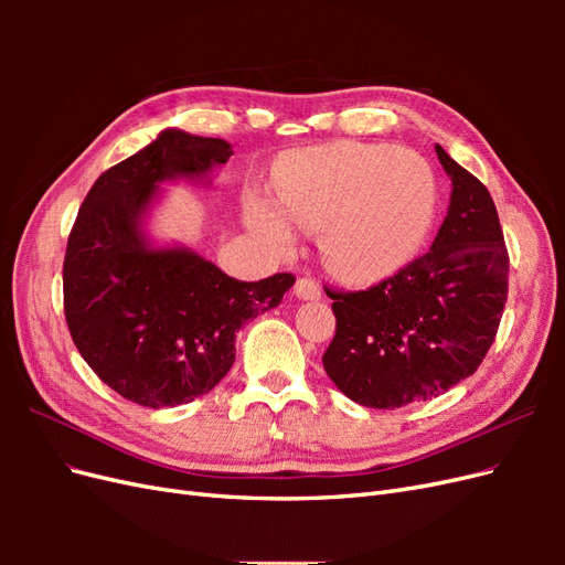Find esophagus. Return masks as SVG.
<instances>
[{"mask_svg":"<svg viewBox=\"0 0 565 565\" xmlns=\"http://www.w3.org/2000/svg\"><path fill=\"white\" fill-rule=\"evenodd\" d=\"M295 295H297L299 299L313 301V299H320V297H322V289H320V285H318L313 278H299L297 285H295Z\"/></svg>","mask_w":565,"mask_h":565,"instance_id":"1","label":"esophagus"}]
</instances>
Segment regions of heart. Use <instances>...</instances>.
<instances>
[{
	"mask_svg": "<svg viewBox=\"0 0 565 565\" xmlns=\"http://www.w3.org/2000/svg\"><path fill=\"white\" fill-rule=\"evenodd\" d=\"M280 210L254 195L249 226L270 249H295V226L320 233L324 262L339 276H388L429 235L438 185L431 164L413 150L386 143L337 141L289 158L278 172Z\"/></svg>",
	"mask_w": 565,
	"mask_h": 565,
	"instance_id": "obj_1",
	"label": "heart"
}]
</instances>
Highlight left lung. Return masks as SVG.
Instances as JSON below:
<instances>
[{"instance_id": "1", "label": "left lung", "mask_w": 565, "mask_h": 565, "mask_svg": "<svg viewBox=\"0 0 565 565\" xmlns=\"http://www.w3.org/2000/svg\"><path fill=\"white\" fill-rule=\"evenodd\" d=\"M448 216L431 249L358 292L324 287L337 332L328 377L365 407L431 401L483 363L507 303L509 254L488 188L446 150Z\"/></svg>"}]
</instances>
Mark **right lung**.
<instances>
[{
  "label": "right lung",
  "mask_w": 565,
  "mask_h": 565,
  "mask_svg": "<svg viewBox=\"0 0 565 565\" xmlns=\"http://www.w3.org/2000/svg\"><path fill=\"white\" fill-rule=\"evenodd\" d=\"M231 156L226 141L164 129L96 179L67 237V330L98 380L136 405L177 407L212 391L235 361V332L295 285L292 273L235 280L191 249L146 241L160 183L202 179Z\"/></svg>",
  "instance_id": "obj_1"
}]
</instances>
